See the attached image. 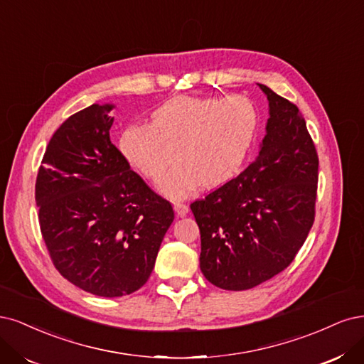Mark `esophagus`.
Wrapping results in <instances>:
<instances>
[{"label":"esophagus","mask_w":364,"mask_h":364,"mask_svg":"<svg viewBox=\"0 0 364 364\" xmlns=\"http://www.w3.org/2000/svg\"><path fill=\"white\" fill-rule=\"evenodd\" d=\"M173 208H175V213H177V216H180V218L189 213V205H187L186 203H175Z\"/></svg>","instance_id":"esophagus-1"}]
</instances>
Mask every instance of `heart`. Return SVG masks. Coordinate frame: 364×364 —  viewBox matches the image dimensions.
Masks as SVG:
<instances>
[{
  "instance_id": "b5f03b06",
  "label": "heart",
  "mask_w": 364,
  "mask_h": 364,
  "mask_svg": "<svg viewBox=\"0 0 364 364\" xmlns=\"http://www.w3.org/2000/svg\"><path fill=\"white\" fill-rule=\"evenodd\" d=\"M259 110L243 95L173 97L152 112L151 124L127 127L119 139L122 156L171 199L189 196L236 177L248 159L259 132Z\"/></svg>"
}]
</instances>
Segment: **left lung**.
Masks as SVG:
<instances>
[{"label":"left lung","instance_id":"left-lung-1","mask_svg":"<svg viewBox=\"0 0 364 364\" xmlns=\"http://www.w3.org/2000/svg\"><path fill=\"white\" fill-rule=\"evenodd\" d=\"M269 101L259 156L236 178L191 204L201 232L199 267L224 290H248L293 262L314 220L319 159L299 109Z\"/></svg>","mask_w":364,"mask_h":364}]
</instances>
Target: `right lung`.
<instances>
[{
    "mask_svg": "<svg viewBox=\"0 0 364 364\" xmlns=\"http://www.w3.org/2000/svg\"><path fill=\"white\" fill-rule=\"evenodd\" d=\"M113 104H92L58 127L36 180L41 232L55 269L92 295L142 287L173 220L110 142Z\"/></svg>",
    "mask_w": 364,
    "mask_h": 364,
    "instance_id": "1",
    "label": "right lung"
}]
</instances>
